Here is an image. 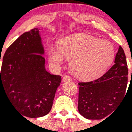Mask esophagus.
Here are the masks:
<instances>
[{"mask_svg": "<svg viewBox=\"0 0 132 132\" xmlns=\"http://www.w3.org/2000/svg\"><path fill=\"white\" fill-rule=\"evenodd\" d=\"M72 81V78L68 75H65L63 77V81L64 82H66V81Z\"/></svg>", "mask_w": 132, "mask_h": 132, "instance_id": "obj_1", "label": "esophagus"}]
</instances>
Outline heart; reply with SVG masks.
I'll list each match as a JSON object with an SVG mask.
<instances>
[{"instance_id":"b5f03b06","label":"heart","mask_w":132,"mask_h":132,"mask_svg":"<svg viewBox=\"0 0 132 132\" xmlns=\"http://www.w3.org/2000/svg\"><path fill=\"white\" fill-rule=\"evenodd\" d=\"M114 48L107 40L87 34H75L63 38L59 48L51 46L48 56L50 62L60 66L64 57L70 60L72 74L83 80H91L102 75L114 58Z\"/></svg>"}]
</instances>
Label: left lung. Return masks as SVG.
<instances>
[{"mask_svg":"<svg viewBox=\"0 0 132 132\" xmlns=\"http://www.w3.org/2000/svg\"><path fill=\"white\" fill-rule=\"evenodd\" d=\"M114 63L99 78L78 83V110L86 119H103L113 112L123 100L128 82V69L121 46Z\"/></svg>","mask_w":132,"mask_h":132,"instance_id":"left-lung-1","label":"left lung"}]
</instances>
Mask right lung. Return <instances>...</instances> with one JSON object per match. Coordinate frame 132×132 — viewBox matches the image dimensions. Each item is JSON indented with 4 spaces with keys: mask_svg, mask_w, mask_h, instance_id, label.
Instances as JSON below:
<instances>
[{
    "mask_svg": "<svg viewBox=\"0 0 132 132\" xmlns=\"http://www.w3.org/2000/svg\"><path fill=\"white\" fill-rule=\"evenodd\" d=\"M44 50L37 28L22 34L5 51L0 70V88L20 114L45 116L52 108L60 75L45 70ZM26 119V118H25Z\"/></svg>",
    "mask_w": 132,
    "mask_h": 132,
    "instance_id": "1",
    "label": "right lung"
}]
</instances>
